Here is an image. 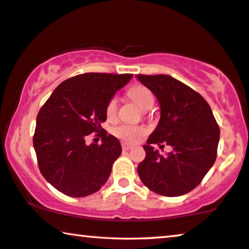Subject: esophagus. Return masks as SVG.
Here are the masks:
<instances>
[{
  "mask_svg": "<svg viewBox=\"0 0 249 249\" xmlns=\"http://www.w3.org/2000/svg\"><path fill=\"white\" fill-rule=\"evenodd\" d=\"M122 148H123L124 151H128V150H131V148H132V145H129V144H126V143H123V144H122Z\"/></svg>",
  "mask_w": 249,
  "mask_h": 249,
  "instance_id": "34e87169",
  "label": "esophagus"
}]
</instances>
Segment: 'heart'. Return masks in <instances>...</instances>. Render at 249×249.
Wrapping results in <instances>:
<instances>
[{
    "mask_svg": "<svg viewBox=\"0 0 249 249\" xmlns=\"http://www.w3.org/2000/svg\"><path fill=\"white\" fill-rule=\"evenodd\" d=\"M128 96L132 101H134L141 109H150L154 104V98L152 92L144 86H135L128 90ZM117 114V99L113 97L109 99L106 106V116L108 120H114ZM113 133L115 136L124 140L125 142L135 143L146 133V129L143 126L122 124L114 128Z\"/></svg>",
    "mask_w": 249,
    "mask_h": 249,
    "instance_id": "obj_1",
    "label": "heart"
}]
</instances>
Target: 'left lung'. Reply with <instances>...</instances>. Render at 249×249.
I'll return each instance as SVG.
<instances>
[{
	"label": "left lung",
	"instance_id": "8db88e82",
	"mask_svg": "<svg viewBox=\"0 0 249 249\" xmlns=\"http://www.w3.org/2000/svg\"><path fill=\"white\" fill-rule=\"evenodd\" d=\"M153 92L160 106V121L145 145L146 157L137 166L140 179L155 194L178 196L190 192L213 165L220 131L205 98L168 75H136ZM173 147L160 155L151 146Z\"/></svg>",
	"mask_w": 249,
	"mask_h": 249
}]
</instances>
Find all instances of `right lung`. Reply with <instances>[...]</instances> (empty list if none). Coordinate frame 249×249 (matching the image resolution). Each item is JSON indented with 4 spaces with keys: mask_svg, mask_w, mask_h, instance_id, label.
Returning a JSON list of instances; mask_svg holds the SVG:
<instances>
[{
    "mask_svg": "<svg viewBox=\"0 0 249 249\" xmlns=\"http://www.w3.org/2000/svg\"><path fill=\"white\" fill-rule=\"evenodd\" d=\"M133 75L88 72L65 80L36 116L33 146L40 172L58 191L73 198L98 191L122 153L120 141L102 127L106 106ZM97 131L101 146L86 144Z\"/></svg>",
    "mask_w": 249,
    "mask_h": 249,
    "instance_id": "1",
    "label": "right lung"
}]
</instances>
